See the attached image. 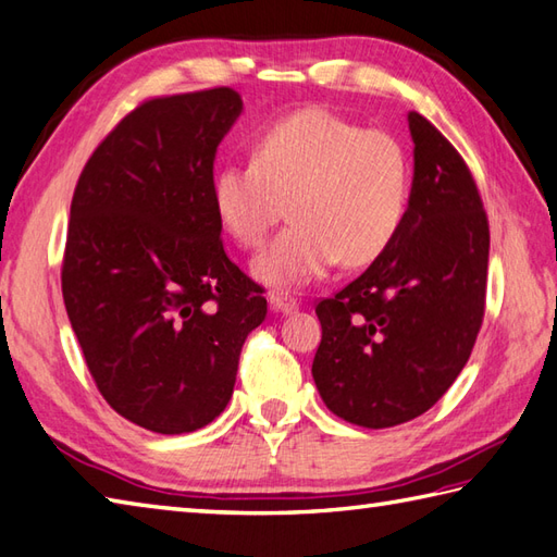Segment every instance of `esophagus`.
<instances>
[{"instance_id":"obj_1","label":"esophagus","mask_w":557,"mask_h":557,"mask_svg":"<svg viewBox=\"0 0 557 557\" xmlns=\"http://www.w3.org/2000/svg\"><path fill=\"white\" fill-rule=\"evenodd\" d=\"M268 301H270V309L277 313H294L299 309L297 299H292V297H287V294H280V292H272Z\"/></svg>"}]
</instances>
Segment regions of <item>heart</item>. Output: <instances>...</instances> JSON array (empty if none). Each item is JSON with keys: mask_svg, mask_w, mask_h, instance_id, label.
<instances>
[{"mask_svg": "<svg viewBox=\"0 0 557 557\" xmlns=\"http://www.w3.org/2000/svg\"><path fill=\"white\" fill-rule=\"evenodd\" d=\"M210 200L244 248L263 244L289 210L292 224L253 258L251 272L272 289H299L339 258L366 265L387 251L407 215L409 158L383 128L304 108L253 138L251 162L222 164Z\"/></svg>", "mask_w": 557, "mask_h": 557, "instance_id": "1", "label": "heart"}]
</instances>
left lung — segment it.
<instances>
[{
  "label": "left lung",
  "mask_w": 557,
  "mask_h": 557,
  "mask_svg": "<svg viewBox=\"0 0 557 557\" xmlns=\"http://www.w3.org/2000/svg\"><path fill=\"white\" fill-rule=\"evenodd\" d=\"M413 180L405 222L369 270L315 306L313 381L325 407L363 429L429 411L474 349L486 304L488 220L453 144L409 112Z\"/></svg>",
  "instance_id": "1"
}]
</instances>
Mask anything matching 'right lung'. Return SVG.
I'll return each mask as SVG.
<instances>
[{
	"label": "right lung",
	"mask_w": 557,
	"mask_h": 557,
	"mask_svg": "<svg viewBox=\"0 0 557 557\" xmlns=\"http://www.w3.org/2000/svg\"><path fill=\"white\" fill-rule=\"evenodd\" d=\"M242 112L232 88L144 102L92 152L71 200V327L108 405L152 433L220 417L268 313L224 253L210 200L218 146Z\"/></svg>",
	"instance_id": "add662e5"
}]
</instances>
